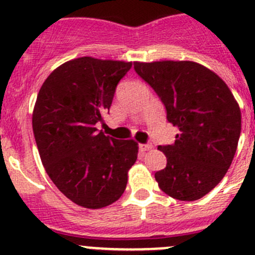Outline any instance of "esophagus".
I'll return each instance as SVG.
<instances>
[{
	"mask_svg": "<svg viewBox=\"0 0 255 255\" xmlns=\"http://www.w3.org/2000/svg\"><path fill=\"white\" fill-rule=\"evenodd\" d=\"M152 148H153L152 144H139V149L142 150V152L149 150V149H152Z\"/></svg>",
	"mask_w": 255,
	"mask_h": 255,
	"instance_id": "34e87169",
	"label": "esophagus"
}]
</instances>
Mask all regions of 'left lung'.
<instances>
[{"mask_svg": "<svg viewBox=\"0 0 255 255\" xmlns=\"http://www.w3.org/2000/svg\"><path fill=\"white\" fill-rule=\"evenodd\" d=\"M159 96L179 133L159 145L167 167L154 174L160 189L179 201H197L226 175L241 135V108L223 80L192 61L133 62Z\"/></svg>", "mask_w": 255, "mask_h": 255, "instance_id": "obj_1", "label": "left lung"}]
</instances>
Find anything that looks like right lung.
Instances as JSON below:
<instances>
[{
  "instance_id": "1",
  "label": "right lung",
  "mask_w": 255,
  "mask_h": 255,
  "mask_svg": "<svg viewBox=\"0 0 255 255\" xmlns=\"http://www.w3.org/2000/svg\"><path fill=\"white\" fill-rule=\"evenodd\" d=\"M132 62L81 57L57 67L42 85L32 127L42 164L70 201L100 209L121 198L138 143L97 129Z\"/></svg>"
}]
</instances>
